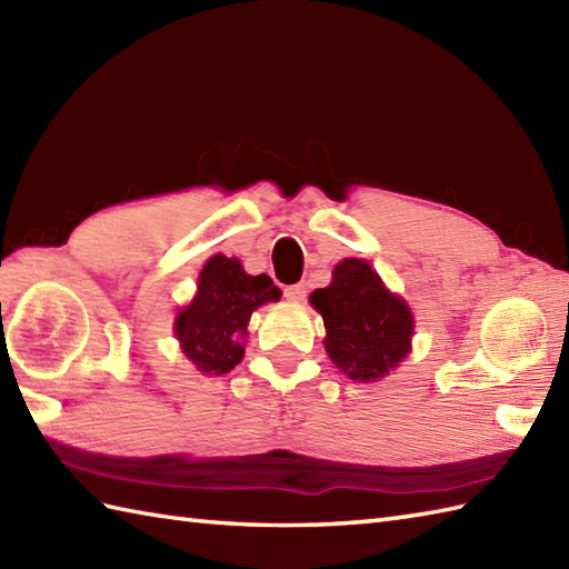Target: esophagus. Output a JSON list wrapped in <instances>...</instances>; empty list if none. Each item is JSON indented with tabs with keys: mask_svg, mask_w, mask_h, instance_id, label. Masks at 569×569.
Returning <instances> with one entry per match:
<instances>
[{
	"mask_svg": "<svg viewBox=\"0 0 569 569\" xmlns=\"http://www.w3.org/2000/svg\"><path fill=\"white\" fill-rule=\"evenodd\" d=\"M283 296L288 300H293V303H298V300L306 298V283H293V286H286L283 288Z\"/></svg>",
	"mask_w": 569,
	"mask_h": 569,
	"instance_id": "obj_1",
	"label": "esophagus"
}]
</instances>
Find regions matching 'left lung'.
<instances>
[{
  "label": "left lung",
  "mask_w": 569,
  "mask_h": 569,
  "mask_svg": "<svg viewBox=\"0 0 569 569\" xmlns=\"http://www.w3.org/2000/svg\"><path fill=\"white\" fill-rule=\"evenodd\" d=\"M310 303L328 330L325 349L349 379L377 381L408 355L413 316L367 261L337 263L332 283L318 288Z\"/></svg>",
  "instance_id": "8db88e82"
}]
</instances>
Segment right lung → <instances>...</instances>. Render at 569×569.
Wrapping results in <instances>:
<instances>
[{"mask_svg": "<svg viewBox=\"0 0 569 569\" xmlns=\"http://www.w3.org/2000/svg\"><path fill=\"white\" fill-rule=\"evenodd\" d=\"M281 298V291L266 273L249 276L237 259L217 253L202 266L198 296L178 312L176 335L188 359L204 373H227L234 369L244 347L251 312Z\"/></svg>", "mask_w": 569, "mask_h": 569, "instance_id": "add662e5", "label": "right lung"}]
</instances>
